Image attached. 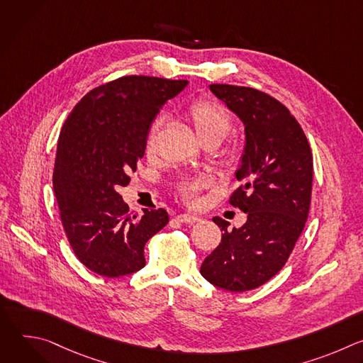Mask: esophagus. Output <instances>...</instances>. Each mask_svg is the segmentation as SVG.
<instances>
[{
  "label": "esophagus",
  "mask_w": 363,
  "mask_h": 363,
  "mask_svg": "<svg viewBox=\"0 0 363 363\" xmlns=\"http://www.w3.org/2000/svg\"><path fill=\"white\" fill-rule=\"evenodd\" d=\"M177 220L179 223H184V224H195V223H199L201 218L196 217V216H189V214H179L177 216Z\"/></svg>",
  "instance_id": "34e87169"
}]
</instances>
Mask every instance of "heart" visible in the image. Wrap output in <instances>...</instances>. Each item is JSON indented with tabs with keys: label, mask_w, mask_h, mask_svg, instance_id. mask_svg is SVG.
Masks as SVG:
<instances>
[{
	"label": "heart",
	"mask_w": 363,
	"mask_h": 363,
	"mask_svg": "<svg viewBox=\"0 0 363 363\" xmlns=\"http://www.w3.org/2000/svg\"><path fill=\"white\" fill-rule=\"evenodd\" d=\"M186 119L192 123L199 140L205 143H216L218 145L230 132L231 129V118L228 112L220 105L218 101L211 99H198L186 108L185 111ZM158 121L155 122L146 136L145 142V152L150 155L153 152L155 143V133H157ZM206 185L205 179H195L192 182L185 184L181 188V195L191 201L195 198L198 191Z\"/></svg>",
	"instance_id": "b5f03b06"
}]
</instances>
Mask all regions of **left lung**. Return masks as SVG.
<instances>
[{
    "label": "left lung",
    "mask_w": 363,
    "mask_h": 363,
    "mask_svg": "<svg viewBox=\"0 0 363 363\" xmlns=\"http://www.w3.org/2000/svg\"><path fill=\"white\" fill-rule=\"evenodd\" d=\"M210 89L244 123L245 146L235 172L242 185L230 203L247 214V221L228 231L225 220L213 218L224 234L201 274L220 289L247 291L283 269L304 228L313 157L296 118L270 94L231 84Z\"/></svg>",
    "instance_id": "obj_1"
}]
</instances>
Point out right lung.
Segmentation results:
<instances>
[{
  "instance_id": "right-lung-1",
  "label": "right lung",
  "mask_w": 363,
  "mask_h": 363,
  "mask_svg": "<svg viewBox=\"0 0 363 363\" xmlns=\"http://www.w3.org/2000/svg\"><path fill=\"white\" fill-rule=\"evenodd\" d=\"M186 84L119 77L83 96L63 125L53 188L67 240L96 274L112 279L140 270L145 244L169 221L164 208L130 214L118 189L130 182L153 119Z\"/></svg>"
}]
</instances>
